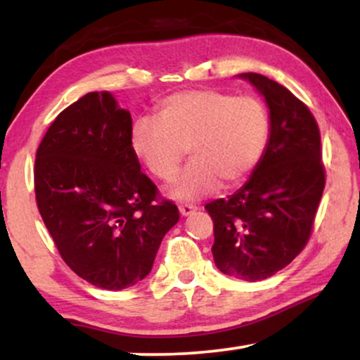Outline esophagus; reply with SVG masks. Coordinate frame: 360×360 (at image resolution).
I'll list each match as a JSON object with an SVG mask.
<instances>
[{"instance_id":"esophagus-1","label":"esophagus","mask_w":360,"mask_h":360,"mask_svg":"<svg viewBox=\"0 0 360 360\" xmlns=\"http://www.w3.org/2000/svg\"><path fill=\"white\" fill-rule=\"evenodd\" d=\"M196 210H198V206H195V205H180V206H179V211H180L181 216H190V214H193Z\"/></svg>"}]
</instances>
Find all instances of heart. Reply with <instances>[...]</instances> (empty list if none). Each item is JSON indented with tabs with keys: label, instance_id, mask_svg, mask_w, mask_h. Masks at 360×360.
I'll return each instance as SVG.
<instances>
[{
	"label": "heart",
	"instance_id": "heart-1",
	"mask_svg": "<svg viewBox=\"0 0 360 360\" xmlns=\"http://www.w3.org/2000/svg\"><path fill=\"white\" fill-rule=\"evenodd\" d=\"M155 117H139L131 127V147L150 174L172 180L184 162L191 160L167 196L193 201L214 193L221 180L233 186L257 167L269 141L270 120L252 96L201 88L167 96Z\"/></svg>",
	"mask_w": 360,
	"mask_h": 360
}]
</instances>
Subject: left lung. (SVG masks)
Masks as SVG:
<instances>
[{
	"label": "left lung",
	"mask_w": 360,
	"mask_h": 360,
	"mask_svg": "<svg viewBox=\"0 0 360 360\" xmlns=\"http://www.w3.org/2000/svg\"><path fill=\"white\" fill-rule=\"evenodd\" d=\"M269 108L265 150L249 180L205 206L214 223V264L229 277L259 282L307 245L324 190L321 137L311 111L280 83L240 73Z\"/></svg>",
	"instance_id": "obj_1"
}]
</instances>
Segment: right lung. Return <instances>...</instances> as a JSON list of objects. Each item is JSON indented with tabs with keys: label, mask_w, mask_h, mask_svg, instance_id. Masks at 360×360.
Segmentation results:
<instances>
[{
	"label": "right lung",
	"mask_w": 360,
	"mask_h": 360,
	"mask_svg": "<svg viewBox=\"0 0 360 360\" xmlns=\"http://www.w3.org/2000/svg\"><path fill=\"white\" fill-rule=\"evenodd\" d=\"M131 112L110 91L65 108L39 146L36 201L65 264L86 282L122 290L146 278L162 239L179 223L172 201L141 172Z\"/></svg>",
	"instance_id": "obj_1"
}]
</instances>
